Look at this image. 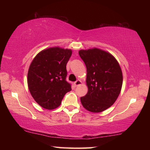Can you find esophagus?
I'll use <instances>...</instances> for the list:
<instances>
[{"mask_svg": "<svg viewBox=\"0 0 150 150\" xmlns=\"http://www.w3.org/2000/svg\"><path fill=\"white\" fill-rule=\"evenodd\" d=\"M81 81L80 80H77L75 81V82H74V85L75 86V87H77V86L80 85L81 84Z\"/></svg>", "mask_w": 150, "mask_h": 150, "instance_id": "34e87169", "label": "esophagus"}]
</instances>
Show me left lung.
<instances>
[{"label":"left lung","instance_id":"8db88e82","mask_svg":"<svg viewBox=\"0 0 150 150\" xmlns=\"http://www.w3.org/2000/svg\"><path fill=\"white\" fill-rule=\"evenodd\" d=\"M87 67L88 93L81 97L83 107L100 112L113 105L122 85V73L110 54L97 48L79 52Z\"/></svg>","mask_w":150,"mask_h":150}]
</instances>
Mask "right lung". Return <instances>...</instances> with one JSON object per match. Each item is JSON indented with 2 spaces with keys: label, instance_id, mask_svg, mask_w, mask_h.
<instances>
[{
  "label": "right lung",
  "instance_id": "1",
  "mask_svg": "<svg viewBox=\"0 0 150 150\" xmlns=\"http://www.w3.org/2000/svg\"><path fill=\"white\" fill-rule=\"evenodd\" d=\"M72 51L51 47L40 52L33 59L28 73V85L32 97L42 107L57 108L71 84L66 81V65Z\"/></svg>",
  "mask_w": 150,
  "mask_h": 150
}]
</instances>
